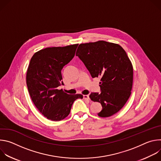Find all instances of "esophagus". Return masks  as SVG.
<instances>
[{"mask_svg":"<svg viewBox=\"0 0 161 161\" xmlns=\"http://www.w3.org/2000/svg\"><path fill=\"white\" fill-rule=\"evenodd\" d=\"M83 99L85 100H86V101H89L90 100V98H89V96L88 95H83Z\"/></svg>","mask_w":161,"mask_h":161,"instance_id":"obj_1","label":"esophagus"}]
</instances>
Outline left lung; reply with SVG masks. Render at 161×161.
Listing matches in <instances>:
<instances>
[{"label":"left lung","mask_w":161,"mask_h":161,"mask_svg":"<svg viewBox=\"0 0 161 161\" xmlns=\"http://www.w3.org/2000/svg\"><path fill=\"white\" fill-rule=\"evenodd\" d=\"M76 55L92 77L101 78V93L89 96L102 105L98 116L108 117L117 113L129 98L132 86L133 68L125 50L117 44L99 41L80 44Z\"/></svg>","instance_id":"1"}]
</instances>
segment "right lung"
Segmentation results:
<instances>
[{"label":"right lung","instance_id":"add662e5","mask_svg":"<svg viewBox=\"0 0 161 161\" xmlns=\"http://www.w3.org/2000/svg\"><path fill=\"white\" fill-rule=\"evenodd\" d=\"M78 44L50 47L34 53L27 72V85L38 110L48 119L60 121L70 113L74 101L81 94L70 95L57 89L63 84L61 71L75 57Z\"/></svg>","mask_w":161,"mask_h":161}]
</instances>
